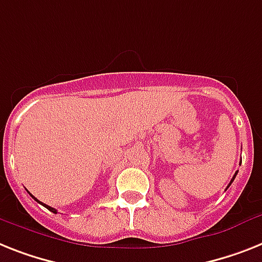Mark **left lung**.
I'll use <instances>...</instances> for the list:
<instances>
[{
    "mask_svg": "<svg viewBox=\"0 0 262 262\" xmlns=\"http://www.w3.org/2000/svg\"><path fill=\"white\" fill-rule=\"evenodd\" d=\"M237 172H238V171H235L234 177H233V178H232V181H230V183H229V185H228V187H229V186H230V185H232V182H233V181H234V178H235V175H237ZM228 187H226V189H228Z\"/></svg>",
    "mask_w": 262,
    "mask_h": 262,
    "instance_id": "1",
    "label": "left lung"
}]
</instances>
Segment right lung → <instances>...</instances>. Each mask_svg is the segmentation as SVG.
Masks as SVG:
<instances>
[{
	"label": "right lung",
	"mask_w": 262,
	"mask_h": 262,
	"mask_svg": "<svg viewBox=\"0 0 262 262\" xmlns=\"http://www.w3.org/2000/svg\"><path fill=\"white\" fill-rule=\"evenodd\" d=\"M29 194H30V193H29ZM30 195H32V194H30ZM32 198H33V200H34V201H36V202H38V204H41V205H42V206H45V207H47V209H48V210H51V211H52V213H57V210H56V209H53V207L48 206V205H45V204H42V202H40V201H38V200H37V198H34V196H33V195H32Z\"/></svg>",
	"instance_id": "1"
}]
</instances>
